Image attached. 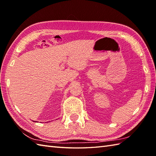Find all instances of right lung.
Here are the masks:
<instances>
[{
  "instance_id": "right-lung-1",
  "label": "right lung",
  "mask_w": 156,
  "mask_h": 156,
  "mask_svg": "<svg viewBox=\"0 0 156 156\" xmlns=\"http://www.w3.org/2000/svg\"><path fill=\"white\" fill-rule=\"evenodd\" d=\"M34 121V122H35V121ZM35 122H36V121H35Z\"/></svg>"
}]
</instances>
